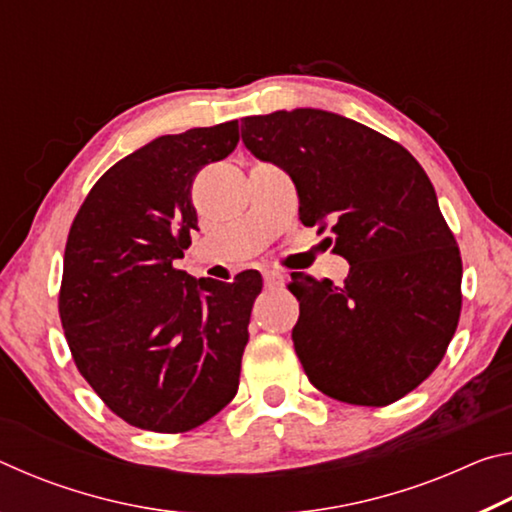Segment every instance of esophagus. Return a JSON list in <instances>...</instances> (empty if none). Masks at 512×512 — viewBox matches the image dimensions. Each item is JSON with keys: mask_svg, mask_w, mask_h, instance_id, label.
I'll use <instances>...</instances> for the list:
<instances>
[{"mask_svg": "<svg viewBox=\"0 0 512 512\" xmlns=\"http://www.w3.org/2000/svg\"><path fill=\"white\" fill-rule=\"evenodd\" d=\"M262 275H264L266 287H280V284H282V273L280 271H273V268H268V271H264Z\"/></svg>", "mask_w": 512, "mask_h": 512, "instance_id": "obj_1", "label": "esophagus"}]
</instances>
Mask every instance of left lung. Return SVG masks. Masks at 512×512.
Returning a JSON list of instances; mask_svg holds the SVG:
<instances>
[{"label": "left lung", "mask_w": 512, "mask_h": 512, "mask_svg": "<svg viewBox=\"0 0 512 512\" xmlns=\"http://www.w3.org/2000/svg\"><path fill=\"white\" fill-rule=\"evenodd\" d=\"M257 160L289 173L300 221L332 228L343 284L291 273V339L307 377L334 400L386 406L427 379L456 332L463 264L427 173L372 128L316 108L241 121Z\"/></svg>", "instance_id": "8db88e82"}]
</instances>
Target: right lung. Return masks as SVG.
Returning a JSON list of instances; mask_svg holds the SVG:
<instances>
[{"label": "right lung", "mask_w": 512, "mask_h": 512, "mask_svg": "<svg viewBox=\"0 0 512 512\" xmlns=\"http://www.w3.org/2000/svg\"><path fill=\"white\" fill-rule=\"evenodd\" d=\"M237 142V121L155 137L103 173L69 230L65 339L94 393L133 427L189 431L237 395L262 275L219 282L173 266L198 223L196 173Z\"/></svg>", "instance_id": "add662e5"}]
</instances>
